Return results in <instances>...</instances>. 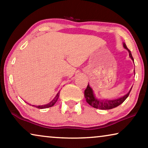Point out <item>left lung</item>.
I'll return each mask as SVG.
<instances>
[{
	"instance_id": "obj_1",
	"label": "left lung",
	"mask_w": 148,
	"mask_h": 148,
	"mask_svg": "<svg viewBox=\"0 0 148 148\" xmlns=\"http://www.w3.org/2000/svg\"><path fill=\"white\" fill-rule=\"evenodd\" d=\"M123 46H124L125 48H126V49L128 50L129 53V56H130L131 59L134 61V59H133L131 52L130 50L127 48L125 43H123ZM131 90L129 91L128 94L125 95V96L122 97V98L116 99V100H100L96 98V97H95L94 94V92H93L92 89L90 88L88 84V86H87V88L84 91V96L86 99V102H88L90 106L94 107V108L101 109V110H110V109L116 108V107L122 104V103L127 98V97L129 96Z\"/></svg>"
}]
</instances>
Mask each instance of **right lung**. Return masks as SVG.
<instances>
[{
    "label": "right lung",
    "mask_w": 148,
    "mask_h": 148,
    "mask_svg": "<svg viewBox=\"0 0 148 148\" xmlns=\"http://www.w3.org/2000/svg\"><path fill=\"white\" fill-rule=\"evenodd\" d=\"M59 94H60V92H58V94H56L55 98H54L50 103H48V104H45V105H42V106H35V107H36V108H40V109H43V108H49V107L53 106L54 104L56 102V101L58 100V97H59Z\"/></svg>",
    "instance_id": "1"
}]
</instances>
